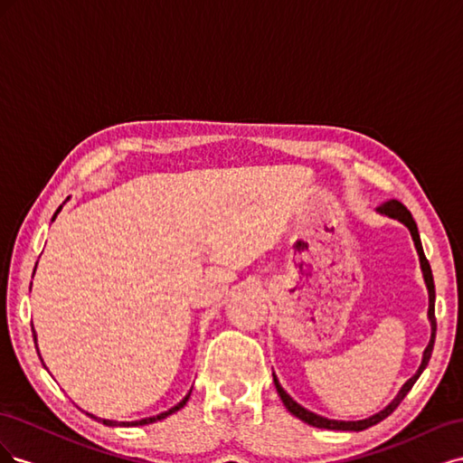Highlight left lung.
Returning <instances> with one entry per match:
<instances>
[{"label":"left lung","mask_w":463,"mask_h":463,"mask_svg":"<svg viewBox=\"0 0 463 463\" xmlns=\"http://www.w3.org/2000/svg\"><path fill=\"white\" fill-rule=\"evenodd\" d=\"M376 210H378V213H381V214H384V216L400 220V222L403 223V226H408V230L411 232L413 243H415L417 255H419V262H421V270H423L425 284H427V289H429L430 342H429V345L425 347V352H423L421 365H419L417 373L410 378V381L402 386V390L398 392V396H396L394 400H392L383 411H378V413H374V415H371V417H367V419H361V421H335V419H326V417L317 415V413H313V411H309V410H305L303 405H299L296 400L289 398L288 392H286L282 386H279L276 374H272V376H274L276 390H278L279 398H282V402H284V405H286V410H288L291 415H296L298 419H301V421H305L307 425H313V427H318V429H330V430H365V429H369V427H373V425H376V423H381L383 419H386L392 411H394V410L398 408V405H400V402H402L405 396H408V392L413 388V384L417 383V378L421 376V373H423L425 367L429 365V359H430V354H432L434 334H437V318H434V279H432V272H430V264H429V260H427V257H425V253H423V245H421V237H419V232H417V223H415V220H413L410 210L405 208L400 201L392 199V201L384 203L383 206H378Z\"/></svg>","instance_id":"1"}]
</instances>
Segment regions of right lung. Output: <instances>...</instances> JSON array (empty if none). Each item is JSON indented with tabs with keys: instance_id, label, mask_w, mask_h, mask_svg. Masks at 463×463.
I'll return each instance as SVG.
<instances>
[{
	"instance_id": "1",
	"label": "right lung",
	"mask_w": 463,
	"mask_h": 463,
	"mask_svg": "<svg viewBox=\"0 0 463 463\" xmlns=\"http://www.w3.org/2000/svg\"><path fill=\"white\" fill-rule=\"evenodd\" d=\"M61 210V206L55 210V214H53V218L52 220H55V216H58V213ZM33 335H34V344H36V332H34V328H33ZM189 396H191V392L189 394L181 400L177 405H174L172 410H167V411H164V413H160V415H154V417H146V419H138V421H109V419H100V417H96V415H92V413H87V415H90L92 419H98V421H102L104 425H108V427H138V425H150V423H156V421H160V419H165L167 415H172V413H175V411H179L181 408H184V405L187 403V400H189Z\"/></svg>"
}]
</instances>
